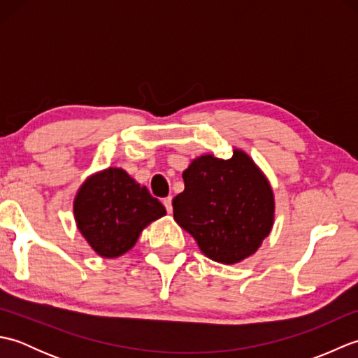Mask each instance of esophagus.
I'll return each instance as SVG.
<instances>
[{
    "label": "esophagus",
    "instance_id": "1",
    "mask_svg": "<svg viewBox=\"0 0 358 358\" xmlns=\"http://www.w3.org/2000/svg\"><path fill=\"white\" fill-rule=\"evenodd\" d=\"M163 204L166 210L169 212V214H172V196H166V199H163Z\"/></svg>",
    "mask_w": 358,
    "mask_h": 358
}]
</instances>
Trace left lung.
I'll return each mask as SVG.
<instances>
[{
    "mask_svg": "<svg viewBox=\"0 0 358 358\" xmlns=\"http://www.w3.org/2000/svg\"><path fill=\"white\" fill-rule=\"evenodd\" d=\"M185 191L172 200L173 220L201 252L222 264L254 255L272 231L275 199L269 180L245 150L206 154L183 172Z\"/></svg>",
    "mask_w": 358,
    "mask_h": 358,
    "instance_id": "left-lung-1",
    "label": "left lung"
}]
</instances>
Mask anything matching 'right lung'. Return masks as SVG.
Returning <instances> with one entry per match:
<instances>
[{
    "label": "right lung",
    "mask_w": 358,
    "mask_h": 358,
    "mask_svg": "<svg viewBox=\"0 0 358 358\" xmlns=\"http://www.w3.org/2000/svg\"><path fill=\"white\" fill-rule=\"evenodd\" d=\"M163 215V204L121 167H108L90 175L73 200L78 231L103 258L126 254L135 246L144 227Z\"/></svg>",
    "instance_id": "add662e5"
}]
</instances>
